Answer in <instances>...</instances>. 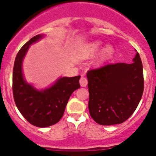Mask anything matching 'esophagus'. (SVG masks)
<instances>
[{
  "label": "esophagus",
  "instance_id": "1",
  "mask_svg": "<svg viewBox=\"0 0 156 156\" xmlns=\"http://www.w3.org/2000/svg\"><path fill=\"white\" fill-rule=\"evenodd\" d=\"M80 84L81 87H86L87 85V79L85 77H81L80 79Z\"/></svg>",
  "mask_w": 156,
  "mask_h": 156
}]
</instances>
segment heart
Returning a JSON list of instances; mask_svg holds the SVG:
<instances>
[{
	"instance_id": "obj_1",
	"label": "heart",
	"mask_w": 156,
	"mask_h": 156,
	"mask_svg": "<svg viewBox=\"0 0 156 156\" xmlns=\"http://www.w3.org/2000/svg\"><path fill=\"white\" fill-rule=\"evenodd\" d=\"M103 47V44L100 41H94L89 44L87 47L84 53V56L87 58H91L95 56ZM114 53V48L111 45H107L103 48L101 54V59H106L112 56V55Z\"/></svg>"
}]
</instances>
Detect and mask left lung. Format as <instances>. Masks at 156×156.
<instances>
[{"instance_id":"8db88e82","label":"left lung","mask_w":156,"mask_h":156,"mask_svg":"<svg viewBox=\"0 0 156 156\" xmlns=\"http://www.w3.org/2000/svg\"><path fill=\"white\" fill-rule=\"evenodd\" d=\"M130 64H107L87 72L90 115L99 125L123 123L136 110L144 93L143 64L136 52Z\"/></svg>"}]
</instances>
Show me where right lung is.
I'll return each instance as SVG.
<instances>
[{
	"mask_svg": "<svg viewBox=\"0 0 156 156\" xmlns=\"http://www.w3.org/2000/svg\"><path fill=\"white\" fill-rule=\"evenodd\" d=\"M37 34L20 50L16 56L12 72V93L16 107L23 117L38 127H46L57 123L63 115L68 100L75 90L80 87V75L61 77L53 85L37 90L25 80L23 62L30 45L43 38Z\"/></svg>",
	"mask_w": 156,
	"mask_h": 156,
	"instance_id": "add662e5",
	"label": "right lung"
}]
</instances>
